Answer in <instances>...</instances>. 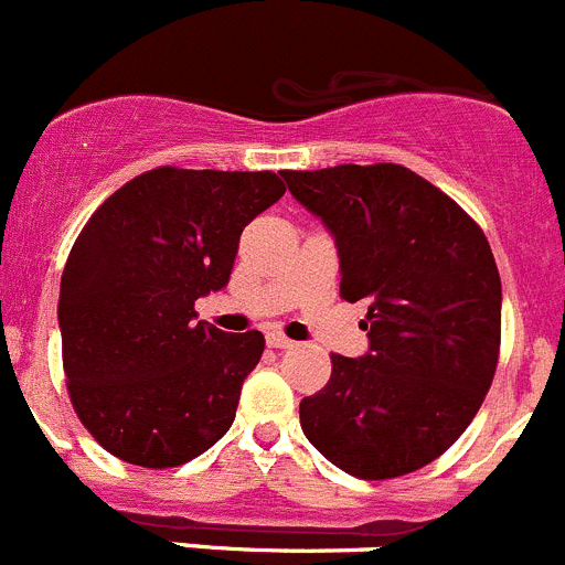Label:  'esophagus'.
<instances>
[{
	"instance_id": "1",
	"label": "esophagus",
	"mask_w": 565,
	"mask_h": 565,
	"mask_svg": "<svg viewBox=\"0 0 565 565\" xmlns=\"http://www.w3.org/2000/svg\"><path fill=\"white\" fill-rule=\"evenodd\" d=\"M266 343L271 349H291L294 347L291 338H286V335H282V332H277V330L266 332Z\"/></svg>"
}]
</instances>
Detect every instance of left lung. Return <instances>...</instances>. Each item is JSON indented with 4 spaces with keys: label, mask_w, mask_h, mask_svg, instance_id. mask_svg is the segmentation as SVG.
Wrapping results in <instances>:
<instances>
[{
    "label": "left lung",
    "mask_w": 565,
    "mask_h": 565,
    "mask_svg": "<svg viewBox=\"0 0 565 565\" xmlns=\"http://www.w3.org/2000/svg\"><path fill=\"white\" fill-rule=\"evenodd\" d=\"M335 238L341 297L366 302L369 352L332 354L299 405L308 440L360 480L433 463L480 411L499 358L502 282L475 218L396 163L282 171Z\"/></svg>",
    "instance_id": "1"
}]
</instances>
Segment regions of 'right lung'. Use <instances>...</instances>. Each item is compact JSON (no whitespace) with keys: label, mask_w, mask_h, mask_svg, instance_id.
<instances>
[{"label":"right lung","mask_w":565,"mask_h":565,"mask_svg":"<svg viewBox=\"0 0 565 565\" xmlns=\"http://www.w3.org/2000/svg\"><path fill=\"white\" fill-rule=\"evenodd\" d=\"M286 193L274 171L152 169L88 218L61 279L63 372L79 422L143 469H171L230 429L263 335L196 321L230 282L246 224Z\"/></svg>","instance_id":"add662e5"}]
</instances>
